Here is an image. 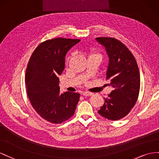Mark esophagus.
<instances>
[{"label": "esophagus", "instance_id": "1", "mask_svg": "<svg viewBox=\"0 0 159 159\" xmlns=\"http://www.w3.org/2000/svg\"><path fill=\"white\" fill-rule=\"evenodd\" d=\"M82 94L83 95V96H86V97L88 96L89 97V96H92L93 93H90V92H88V91H85V92H83Z\"/></svg>", "mask_w": 159, "mask_h": 159}]
</instances>
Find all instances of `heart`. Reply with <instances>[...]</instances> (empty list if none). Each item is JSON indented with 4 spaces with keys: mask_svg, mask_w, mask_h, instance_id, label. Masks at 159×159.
I'll return each mask as SVG.
<instances>
[{
    "mask_svg": "<svg viewBox=\"0 0 159 159\" xmlns=\"http://www.w3.org/2000/svg\"><path fill=\"white\" fill-rule=\"evenodd\" d=\"M90 56H100V57H101V55H100V54H97V53H95V52H91V53H90Z\"/></svg>",
    "mask_w": 159,
    "mask_h": 159,
    "instance_id": "obj_1",
    "label": "heart"
}]
</instances>
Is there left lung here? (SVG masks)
<instances>
[{
    "label": "left lung",
    "instance_id": "8db88e82",
    "mask_svg": "<svg viewBox=\"0 0 159 159\" xmlns=\"http://www.w3.org/2000/svg\"><path fill=\"white\" fill-rule=\"evenodd\" d=\"M96 40L106 50L108 57L107 79L113 88L98 112L108 120H117L127 115L137 101L139 67L133 54L119 40L98 37Z\"/></svg>",
    "mask_w": 159,
    "mask_h": 159
}]
</instances>
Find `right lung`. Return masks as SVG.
Wrapping results in <instances>:
<instances>
[{"mask_svg": "<svg viewBox=\"0 0 159 159\" xmlns=\"http://www.w3.org/2000/svg\"><path fill=\"white\" fill-rule=\"evenodd\" d=\"M80 39L57 38L40 44L26 70V93L38 114L52 123L60 124L74 115L79 101L78 93H60L58 75L65 69L67 52Z\"/></svg>", "mask_w": 159, "mask_h": 159, "instance_id": "1", "label": "right lung"}]
</instances>
